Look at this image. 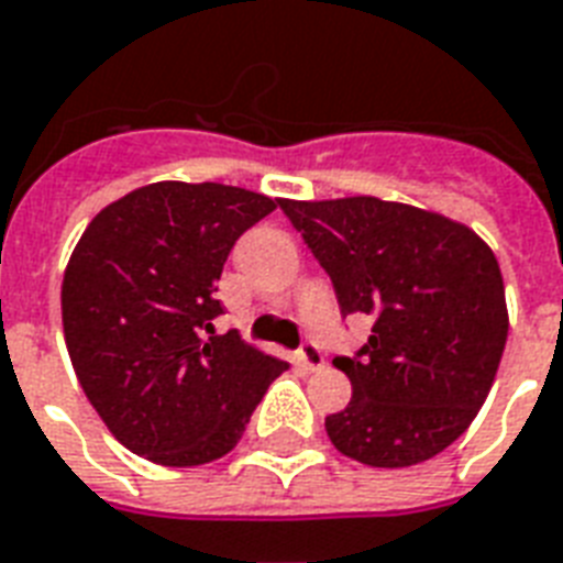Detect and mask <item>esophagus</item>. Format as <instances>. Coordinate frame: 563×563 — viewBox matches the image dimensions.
I'll return each mask as SVG.
<instances>
[{"instance_id": "34e87169", "label": "esophagus", "mask_w": 563, "mask_h": 563, "mask_svg": "<svg viewBox=\"0 0 563 563\" xmlns=\"http://www.w3.org/2000/svg\"><path fill=\"white\" fill-rule=\"evenodd\" d=\"M298 363L307 368V372H319V368L324 366V351H321L316 342H303L298 349Z\"/></svg>"}]
</instances>
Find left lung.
I'll return each instance as SVG.
<instances>
[{
	"label": "left lung",
	"instance_id": "1",
	"mask_svg": "<svg viewBox=\"0 0 563 563\" xmlns=\"http://www.w3.org/2000/svg\"><path fill=\"white\" fill-rule=\"evenodd\" d=\"M283 214L328 272L342 316H372L354 357L345 410L330 443L366 466H413L470 428L508 339L496 256L470 227L377 197L280 200Z\"/></svg>",
	"mask_w": 563,
	"mask_h": 563
}]
</instances>
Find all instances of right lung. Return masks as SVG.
<instances>
[{"instance_id":"right-lung-1","label":"right lung","mask_w":563,"mask_h":563,"mask_svg":"<svg viewBox=\"0 0 563 563\" xmlns=\"http://www.w3.org/2000/svg\"><path fill=\"white\" fill-rule=\"evenodd\" d=\"M277 200L221 183H153L106 206L62 283L64 342L85 396L126 445L162 466L233 452L289 363L214 333V283Z\"/></svg>"}]
</instances>
